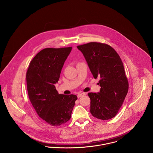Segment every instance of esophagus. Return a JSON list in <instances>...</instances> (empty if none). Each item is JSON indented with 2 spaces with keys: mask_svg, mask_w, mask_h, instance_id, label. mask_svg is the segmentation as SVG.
<instances>
[{
  "mask_svg": "<svg viewBox=\"0 0 153 153\" xmlns=\"http://www.w3.org/2000/svg\"><path fill=\"white\" fill-rule=\"evenodd\" d=\"M85 95V93H79V94H78V98H80L81 97H82V96H84V95Z\"/></svg>",
  "mask_w": 153,
  "mask_h": 153,
  "instance_id": "obj_1",
  "label": "esophagus"
}]
</instances>
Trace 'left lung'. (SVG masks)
<instances>
[{
  "instance_id": "8db88e82",
  "label": "left lung",
  "mask_w": 153,
  "mask_h": 153,
  "mask_svg": "<svg viewBox=\"0 0 153 153\" xmlns=\"http://www.w3.org/2000/svg\"><path fill=\"white\" fill-rule=\"evenodd\" d=\"M77 48L84 55L95 79L99 78L100 92H90V112L102 120L114 118L128 91V82L123 63L117 52L108 45L89 42Z\"/></svg>"
}]
</instances>
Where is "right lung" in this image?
<instances>
[{"instance_id": "obj_1", "label": "right lung", "mask_w": 153, "mask_h": 153, "mask_svg": "<svg viewBox=\"0 0 153 153\" xmlns=\"http://www.w3.org/2000/svg\"><path fill=\"white\" fill-rule=\"evenodd\" d=\"M71 50L72 47L44 49L31 61L26 72L31 104L39 117L54 127L70 120L78 98L75 95L59 94L55 86Z\"/></svg>"}]
</instances>
